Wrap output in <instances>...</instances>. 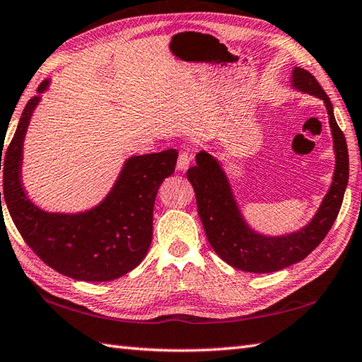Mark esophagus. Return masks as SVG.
<instances>
[{"label": "esophagus", "mask_w": 362, "mask_h": 362, "mask_svg": "<svg viewBox=\"0 0 362 362\" xmlns=\"http://www.w3.org/2000/svg\"><path fill=\"white\" fill-rule=\"evenodd\" d=\"M190 160H192V155L189 153V151L187 150L181 151L178 156V160H176V167H178V170H187Z\"/></svg>", "instance_id": "esophagus-1"}]
</instances>
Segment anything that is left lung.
<instances>
[{
	"mask_svg": "<svg viewBox=\"0 0 362 362\" xmlns=\"http://www.w3.org/2000/svg\"><path fill=\"white\" fill-rule=\"evenodd\" d=\"M293 86L324 100L336 153L332 187L307 226L284 237L257 234L240 214L218 160L206 151H199L197 165L187 170V178L197 195L198 215L209 243L218 257L237 269L262 274L284 269L303 260L325 238L342 204L349 182V150L345 136L336 124L330 98L315 76L302 68L293 69Z\"/></svg>",
	"mask_w": 362,
	"mask_h": 362,
	"instance_id": "obj_1",
	"label": "left lung"
}]
</instances>
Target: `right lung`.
Instances as JSON below:
<instances>
[{
    "instance_id": "add662e5",
    "label": "right lung",
    "mask_w": 362,
    "mask_h": 362,
    "mask_svg": "<svg viewBox=\"0 0 362 362\" xmlns=\"http://www.w3.org/2000/svg\"><path fill=\"white\" fill-rule=\"evenodd\" d=\"M47 85V80L42 82L38 93ZM38 102L40 95H34L26 103L4 153L7 211L24 242L60 274L85 282L122 277L138 267L148 251L158 189L175 172L178 151L168 148L128 159L108 197L91 211L74 215L45 212L29 202L21 186L23 141Z\"/></svg>"
}]
</instances>
